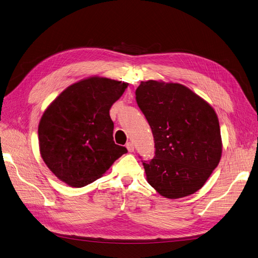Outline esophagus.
<instances>
[{
	"instance_id": "esophagus-1",
	"label": "esophagus",
	"mask_w": 258,
	"mask_h": 258,
	"mask_svg": "<svg viewBox=\"0 0 258 258\" xmlns=\"http://www.w3.org/2000/svg\"><path fill=\"white\" fill-rule=\"evenodd\" d=\"M126 148L128 149L129 152H133V151H134V145L129 142V143L126 144Z\"/></svg>"
}]
</instances>
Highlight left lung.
<instances>
[{
	"label": "left lung",
	"mask_w": 258,
	"mask_h": 258,
	"mask_svg": "<svg viewBox=\"0 0 258 258\" xmlns=\"http://www.w3.org/2000/svg\"><path fill=\"white\" fill-rule=\"evenodd\" d=\"M136 95L155 143V156L143 162L147 181L171 200L199 191L222 157L214 109L178 83L141 82Z\"/></svg>",
	"instance_id": "8db88e82"
}]
</instances>
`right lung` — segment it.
I'll return each mask as SVG.
<instances>
[{"label": "right lung", "instance_id": "right-lung-1", "mask_svg": "<svg viewBox=\"0 0 258 258\" xmlns=\"http://www.w3.org/2000/svg\"><path fill=\"white\" fill-rule=\"evenodd\" d=\"M128 83L90 77L70 85L47 107L39 124L44 163L70 187L87 186L127 152L113 141L109 110Z\"/></svg>", "mask_w": 258, "mask_h": 258}]
</instances>
